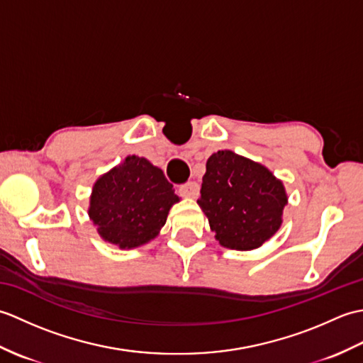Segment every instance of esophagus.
<instances>
[{
	"instance_id": "1",
	"label": "esophagus",
	"mask_w": 363,
	"mask_h": 363,
	"mask_svg": "<svg viewBox=\"0 0 363 363\" xmlns=\"http://www.w3.org/2000/svg\"><path fill=\"white\" fill-rule=\"evenodd\" d=\"M179 194L186 198H195L199 194V184L195 181L182 184V186L179 187Z\"/></svg>"
}]
</instances>
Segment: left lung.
<instances>
[{
  "label": "left lung",
  "mask_w": 363,
  "mask_h": 363,
  "mask_svg": "<svg viewBox=\"0 0 363 363\" xmlns=\"http://www.w3.org/2000/svg\"><path fill=\"white\" fill-rule=\"evenodd\" d=\"M198 204L221 246L256 250L282 225V181L264 165L223 150L207 159Z\"/></svg>",
  "instance_id": "left-lung-1"
}]
</instances>
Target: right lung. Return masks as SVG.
<instances>
[{
	"mask_svg": "<svg viewBox=\"0 0 363 363\" xmlns=\"http://www.w3.org/2000/svg\"><path fill=\"white\" fill-rule=\"evenodd\" d=\"M179 196L160 168L138 156L98 177L90 196L89 217L103 240L133 250L159 235Z\"/></svg>",
	"mask_w": 363,
	"mask_h": 363,
	"instance_id": "obj_1",
	"label": "right lung"
}]
</instances>
